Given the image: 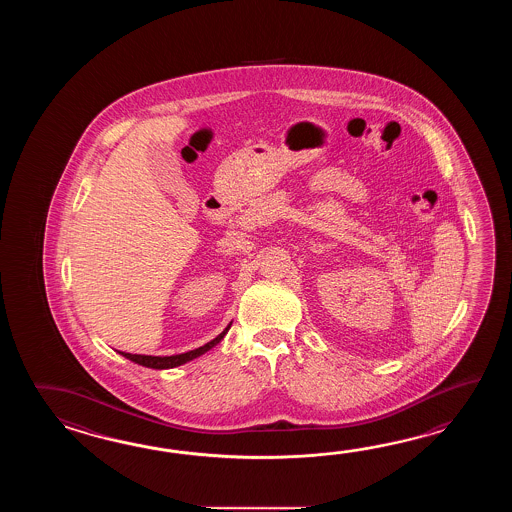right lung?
Masks as SVG:
<instances>
[{"mask_svg":"<svg viewBox=\"0 0 512 512\" xmlns=\"http://www.w3.org/2000/svg\"><path fill=\"white\" fill-rule=\"evenodd\" d=\"M230 326H232V322H230L229 326L225 327V329L219 333L218 337L214 338V340H210V342H207L205 346L192 349V351H186V353H179V355H172V357L131 355V353H124V351H119V353L122 355V357H126V359L131 360V362H135V364H141V366H144V368H152V370H170V368H175V366H181V364H186V362H190V360L197 359V357L205 355V353L214 348V346H218L219 342L223 340V337L229 333Z\"/></svg>","mask_w":512,"mask_h":512,"instance_id":"add662e5","label":"right lung"}]
</instances>
